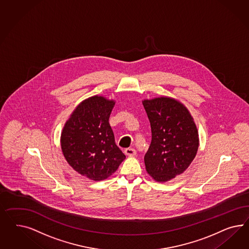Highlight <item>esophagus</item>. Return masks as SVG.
Here are the masks:
<instances>
[{"mask_svg": "<svg viewBox=\"0 0 249 249\" xmlns=\"http://www.w3.org/2000/svg\"><path fill=\"white\" fill-rule=\"evenodd\" d=\"M125 154L128 155L129 157H132V156H135L136 151L134 149H132V148H128V149L125 150Z\"/></svg>", "mask_w": 249, "mask_h": 249, "instance_id": "1", "label": "esophagus"}]
</instances>
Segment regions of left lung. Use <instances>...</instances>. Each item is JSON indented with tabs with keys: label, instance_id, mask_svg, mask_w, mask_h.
Masks as SVG:
<instances>
[{
	"label": "left lung",
	"instance_id": "8db88e82",
	"mask_svg": "<svg viewBox=\"0 0 249 249\" xmlns=\"http://www.w3.org/2000/svg\"><path fill=\"white\" fill-rule=\"evenodd\" d=\"M151 128L145 154L146 171L154 181L165 182L182 174L196 157L199 134L187 107L171 97L142 100Z\"/></svg>",
	"mask_w": 249,
	"mask_h": 249
}]
</instances>
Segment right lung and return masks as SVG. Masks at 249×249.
<instances>
[{
  "mask_svg": "<svg viewBox=\"0 0 249 249\" xmlns=\"http://www.w3.org/2000/svg\"><path fill=\"white\" fill-rule=\"evenodd\" d=\"M115 100L103 96L86 98L71 113L60 137L61 149L68 164L92 181L114 174L126 156L115 143L109 116Z\"/></svg>",
  "mask_w": 249,
  "mask_h": 249,
  "instance_id": "add662e5",
  "label": "right lung"
}]
</instances>
